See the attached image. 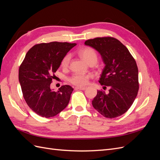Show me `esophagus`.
Masks as SVG:
<instances>
[{
    "label": "esophagus",
    "instance_id": "esophagus-1",
    "mask_svg": "<svg viewBox=\"0 0 160 160\" xmlns=\"http://www.w3.org/2000/svg\"><path fill=\"white\" fill-rule=\"evenodd\" d=\"M87 88L86 87H76L75 89H81V90H85Z\"/></svg>",
    "mask_w": 160,
    "mask_h": 160
}]
</instances>
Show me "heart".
<instances>
[{
	"mask_svg": "<svg viewBox=\"0 0 160 160\" xmlns=\"http://www.w3.org/2000/svg\"><path fill=\"white\" fill-rule=\"evenodd\" d=\"M79 55L88 64H90L91 62L96 63L97 61H98V54H97L96 51L91 47H86L84 49H82L79 51ZM70 61L71 55L69 54L66 55L61 61V67H63V68H67L69 65ZM89 77L90 75H89L77 72V73L73 74L70 77L69 81L73 85L77 86H83L88 83Z\"/></svg>",
	"mask_w": 160,
	"mask_h": 160,
	"instance_id": "obj_1",
	"label": "heart"
}]
</instances>
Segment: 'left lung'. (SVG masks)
Returning <instances> with one entry per match:
<instances>
[{
	"mask_svg": "<svg viewBox=\"0 0 160 160\" xmlns=\"http://www.w3.org/2000/svg\"><path fill=\"white\" fill-rule=\"evenodd\" d=\"M85 45L101 55L105 67L99 82L109 87L108 94L98 91L93 107L105 118L119 117L130 108L138 95L136 62L127 47L115 38L98 37L86 41Z\"/></svg>",
	"mask_w": 160,
	"mask_h": 160,
	"instance_id": "left-lung-1",
	"label": "left lung"
}]
</instances>
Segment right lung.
<instances>
[{
    "label": "right lung",
    "instance_id": "add662e5",
    "mask_svg": "<svg viewBox=\"0 0 160 160\" xmlns=\"http://www.w3.org/2000/svg\"><path fill=\"white\" fill-rule=\"evenodd\" d=\"M76 43L51 42L33 46L19 67L18 80L27 105L43 118L59 113L68 105L72 91L62 85L57 92L50 88L61 61Z\"/></svg>",
    "mask_w": 160,
    "mask_h": 160
}]
</instances>
